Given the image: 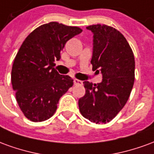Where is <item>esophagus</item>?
I'll return each mask as SVG.
<instances>
[{
    "mask_svg": "<svg viewBox=\"0 0 154 154\" xmlns=\"http://www.w3.org/2000/svg\"><path fill=\"white\" fill-rule=\"evenodd\" d=\"M74 85H82V82L80 80H77V79H74L73 80Z\"/></svg>",
    "mask_w": 154,
    "mask_h": 154,
    "instance_id": "1",
    "label": "esophagus"
}]
</instances>
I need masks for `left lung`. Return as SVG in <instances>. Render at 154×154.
<instances>
[{"label":"left lung","instance_id":"1","mask_svg":"<svg viewBox=\"0 0 154 154\" xmlns=\"http://www.w3.org/2000/svg\"><path fill=\"white\" fill-rule=\"evenodd\" d=\"M93 33L92 70L102 82H83L86 93L78 100L81 114L91 122H110L129 99L134 82V56L124 35L106 25L87 26Z\"/></svg>","mask_w":154,"mask_h":154}]
</instances>
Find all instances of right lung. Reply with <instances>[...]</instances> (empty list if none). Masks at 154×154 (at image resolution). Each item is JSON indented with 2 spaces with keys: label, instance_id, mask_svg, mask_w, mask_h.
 Instances as JSON below:
<instances>
[{
  "label": "right lung",
  "instance_id": "right-lung-1",
  "mask_svg": "<svg viewBox=\"0 0 154 154\" xmlns=\"http://www.w3.org/2000/svg\"><path fill=\"white\" fill-rule=\"evenodd\" d=\"M76 26L50 22L35 29L20 48L12 66L11 83L18 105L34 122L49 119L60 97L72 87L69 76L60 75L54 61L70 38L82 33Z\"/></svg>",
  "mask_w": 154,
  "mask_h": 154
}]
</instances>
